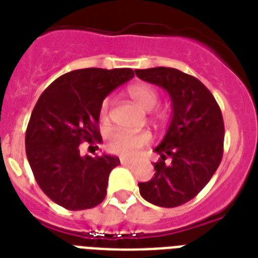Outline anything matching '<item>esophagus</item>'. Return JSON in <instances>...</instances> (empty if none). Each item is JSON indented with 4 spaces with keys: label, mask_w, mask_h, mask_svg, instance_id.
I'll return each instance as SVG.
<instances>
[{
    "label": "esophagus",
    "mask_w": 258,
    "mask_h": 258,
    "mask_svg": "<svg viewBox=\"0 0 258 258\" xmlns=\"http://www.w3.org/2000/svg\"><path fill=\"white\" fill-rule=\"evenodd\" d=\"M120 163H122V164H130V163H133L131 162V159H128V158H120Z\"/></svg>",
    "instance_id": "esophagus-1"
}]
</instances>
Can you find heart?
Listing matches in <instances>:
<instances>
[{
    "label": "heart",
    "instance_id": "obj_1",
    "mask_svg": "<svg viewBox=\"0 0 258 258\" xmlns=\"http://www.w3.org/2000/svg\"><path fill=\"white\" fill-rule=\"evenodd\" d=\"M130 98L135 102L139 107L146 111L154 110L159 103L158 93L154 87L147 83H136L127 90ZM108 112V99H104L100 106V115L106 118ZM151 136L147 133H128L124 130H114L107 135L106 146L108 151L114 154L131 156L138 150L150 143Z\"/></svg>",
    "mask_w": 258,
    "mask_h": 258
}]
</instances>
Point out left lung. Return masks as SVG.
I'll use <instances>...</instances> for the list:
<instances>
[{
    "instance_id": "1",
    "label": "left lung",
    "mask_w": 258,
    "mask_h": 258,
    "mask_svg": "<svg viewBox=\"0 0 258 258\" xmlns=\"http://www.w3.org/2000/svg\"><path fill=\"white\" fill-rule=\"evenodd\" d=\"M138 78L168 93L172 118L155 152V176L139 183L142 198L151 204L173 208L192 200L216 172L223 158L221 110L198 78L171 68L135 70ZM170 162H167L166 159Z\"/></svg>"
}]
</instances>
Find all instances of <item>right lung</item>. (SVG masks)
Returning <instances> with one entry per match:
<instances>
[{"mask_svg": "<svg viewBox=\"0 0 258 258\" xmlns=\"http://www.w3.org/2000/svg\"><path fill=\"white\" fill-rule=\"evenodd\" d=\"M133 78L131 69H81L60 75L39 96L27 124L26 156L41 189L60 207L89 209L106 198L110 172L120 160L82 156L79 144L102 143L103 99Z\"/></svg>", "mask_w": 258, "mask_h": 258, "instance_id": "obj_1", "label": "right lung"}]
</instances>
